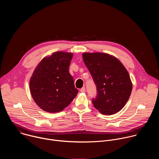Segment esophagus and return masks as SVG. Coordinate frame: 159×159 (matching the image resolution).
<instances>
[{"instance_id": "1", "label": "esophagus", "mask_w": 159, "mask_h": 159, "mask_svg": "<svg viewBox=\"0 0 159 159\" xmlns=\"http://www.w3.org/2000/svg\"><path fill=\"white\" fill-rule=\"evenodd\" d=\"M80 91L81 93H85V87H82V88L80 90Z\"/></svg>"}]
</instances>
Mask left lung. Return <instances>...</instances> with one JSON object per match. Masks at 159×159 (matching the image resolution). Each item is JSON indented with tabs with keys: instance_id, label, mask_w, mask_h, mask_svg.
Instances as JSON below:
<instances>
[{
	"instance_id": "8db88e82",
	"label": "left lung",
	"mask_w": 159,
	"mask_h": 159,
	"mask_svg": "<svg viewBox=\"0 0 159 159\" xmlns=\"http://www.w3.org/2000/svg\"><path fill=\"white\" fill-rule=\"evenodd\" d=\"M82 57L97 87L94 106L102 115L115 114L125 106L131 93L132 82L126 68L107 53H84Z\"/></svg>"
}]
</instances>
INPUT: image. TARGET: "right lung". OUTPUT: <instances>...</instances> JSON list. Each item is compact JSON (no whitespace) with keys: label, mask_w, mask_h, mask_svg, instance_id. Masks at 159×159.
<instances>
[{"label":"right lung","mask_w":159,"mask_h":159,"mask_svg":"<svg viewBox=\"0 0 159 159\" xmlns=\"http://www.w3.org/2000/svg\"><path fill=\"white\" fill-rule=\"evenodd\" d=\"M73 53L57 52L41 60L30 79L33 100L43 111L58 112L69 106L79 91L69 68Z\"/></svg>","instance_id":"1"}]
</instances>
